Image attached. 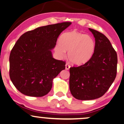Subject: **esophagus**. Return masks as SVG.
Listing matches in <instances>:
<instances>
[{
	"instance_id": "1",
	"label": "esophagus",
	"mask_w": 124,
	"mask_h": 124,
	"mask_svg": "<svg viewBox=\"0 0 124 124\" xmlns=\"http://www.w3.org/2000/svg\"><path fill=\"white\" fill-rule=\"evenodd\" d=\"M70 66L69 65V64H65V69H67V70H68V69H69V68H70Z\"/></svg>"
}]
</instances>
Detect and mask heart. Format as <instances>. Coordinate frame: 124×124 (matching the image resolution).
I'll return each mask as SVG.
<instances>
[{"instance_id":"obj_1","label":"heart","mask_w":124,"mask_h":124,"mask_svg":"<svg viewBox=\"0 0 124 124\" xmlns=\"http://www.w3.org/2000/svg\"><path fill=\"white\" fill-rule=\"evenodd\" d=\"M95 49V42L89 35L72 31L64 33L55 47V51L63 57L68 51V59L76 65H82L90 60Z\"/></svg>"}]
</instances>
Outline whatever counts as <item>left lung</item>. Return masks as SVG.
Segmentation results:
<instances>
[{
    "instance_id": "left-lung-1",
    "label": "left lung",
    "mask_w": 124,
    "mask_h": 124,
    "mask_svg": "<svg viewBox=\"0 0 124 124\" xmlns=\"http://www.w3.org/2000/svg\"><path fill=\"white\" fill-rule=\"evenodd\" d=\"M95 40L92 57L84 65L70 68L69 89L76 99H97L106 93L117 73V56L109 39L102 33L89 28Z\"/></svg>"
}]
</instances>
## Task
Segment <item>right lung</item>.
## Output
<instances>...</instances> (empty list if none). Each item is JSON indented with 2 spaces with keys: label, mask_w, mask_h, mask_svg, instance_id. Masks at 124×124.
I'll list each match as a JSON object with an SVG mask.
<instances>
[{
  "label": "right lung",
  "mask_w": 124,
  "mask_h": 124,
  "mask_svg": "<svg viewBox=\"0 0 124 124\" xmlns=\"http://www.w3.org/2000/svg\"><path fill=\"white\" fill-rule=\"evenodd\" d=\"M71 23L39 27L17 40L9 56V76L20 93L41 97L50 92L54 79L65 68V62L54 59L52 50L60 33Z\"/></svg>",
  "instance_id": "obj_1"
}]
</instances>
